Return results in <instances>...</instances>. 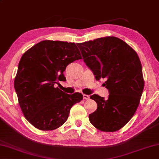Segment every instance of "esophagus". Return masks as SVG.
I'll list each match as a JSON object with an SVG mask.
<instances>
[{
  "label": "esophagus",
  "instance_id": "34e87169",
  "mask_svg": "<svg viewBox=\"0 0 159 159\" xmlns=\"http://www.w3.org/2000/svg\"><path fill=\"white\" fill-rule=\"evenodd\" d=\"M83 98H84V100H89V99H90L89 95H85V94L83 95Z\"/></svg>",
  "mask_w": 159,
  "mask_h": 159
}]
</instances>
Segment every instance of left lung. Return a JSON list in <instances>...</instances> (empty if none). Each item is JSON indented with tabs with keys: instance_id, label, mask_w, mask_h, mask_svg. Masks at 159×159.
<instances>
[{
	"instance_id": "obj_1",
	"label": "left lung",
	"mask_w": 159,
	"mask_h": 159,
	"mask_svg": "<svg viewBox=\"0 0 159 159\" xmlns=\"http://www.w3.org/2000/svg\"><path fill=\"white\" fill-rule=\"evenodd\" d=\"M77 46L96 80L106 78L104 84L109 93L108 99L91 95L98 108L89 114V120L100 131H118L134 115L144 89L139 56L127 43L115 37L98 38Z\"/></svg>"
}]
</instances>
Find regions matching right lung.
Here are the masks:
<instances>
[{
  "instance_id": "add662e5",
  "label": "right lung",
  "mask_w": 159,
  "mask_h": 159,
  "mask_svg": "<svg viewBox=\"0 0 159 159\" xmlns=\"http://www.w3.org/2000/svg\"><path fill=\"white\" fill-rule=\"evenodd\" d=\"M82 59L75 43L45 40L21 57L14 89L25 118L40 130H53L67 120L71 107L83 99L80 93L69 95L55 87L65 82L68 64Z\"/></svg>"
}]
</instances>
